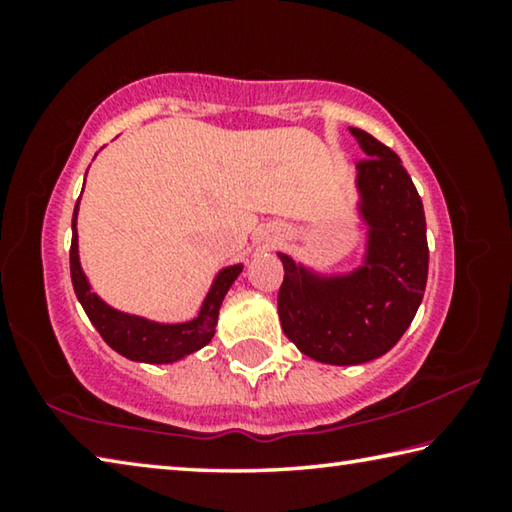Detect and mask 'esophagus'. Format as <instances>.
I'll return each mask as SVG.
<instances>
[{"mask_svg": "<svg viewBox=\"0 0 512 512\" xmlns=\"http://www.w3.org/2000/svg\"><path fill=\"white\" fill-rule=\"evenodd\" d=\"M264 241H266V244L268 246H273V244H277V235H275V232L271 230V232H266V237H264Z\"/></svg>", "mask_w": 512, "mask_h": 512, "instance_id": "esophagus-1", "label": "esophagus"}]
</instances>
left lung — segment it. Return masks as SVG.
Wrapping results in <instances>:
<instances>
[{
    "label": "left lung",
    "mask_w": 512,
    "mask_h": 512,
    "mask_svg": "<svg viewBox=\"0 0 512 512\" xmlns=\"http://www.w3.org/2000/svg\"><path fill=\"white\" fill-rule=\"evenodd\" d=\"M350 133L368 158L354 176V214L363 228L359 264L325 271L277 253L284 334L329 366H359L391 350L415 318L429 273L424 207L402 160L361 128Z\"/></svg>",
    "instance_id": "8db88e82"
}]
</instances>
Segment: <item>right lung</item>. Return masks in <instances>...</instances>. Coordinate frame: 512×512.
<instances>
[{
  "label": "right lung",
  "mask_w": 512,
  "mask_h": 512,
  "mask_svg": "<svg viewBox=\"0 0 512 512\" xmlns=\"http://www.w3.org/2000/svg\"><path fill=\"white\" fill-rule=\"evenodd\" d=\"M88 176V171H85ZM83 194V192H81ZM79 205L81 196L76 201L72 216V250H69V271H72L74 293L79 298L81 307L88 314L90 323L97 327L101 339L106 341L112 350L119 352L121 357L137 361V363H176L185 359L187 354H194L214 339L216 320H219V309L223 305L225 293L230 291L232 282L237 280L239 273L244 271V264L223 266L207 289L201 302V309L192 320L185 323H160L146 316L128 314L117 307L108 305L85 275L79 255Z\"/></svg>",
  "instance_id": "right-lung-1"
}]
</instances>
